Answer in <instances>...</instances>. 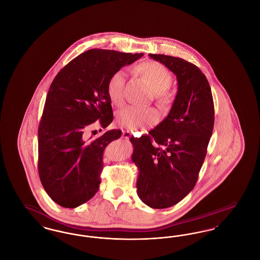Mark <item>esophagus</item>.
Returning <instances> with one entry per match:
<instances>
[{"label":"esophagus","instance_id":"obj_1","mask_svg":"<svg viewBox=\"0 0 260 260\" xmlns=\"http://www.w3.org/2000/svg\"><path fill=\"white\" fill-rule=\"evenodd\" d=\"M131 136H132V133L128 132V131H124L123 134H122V137L124 139H128Z\"/></svg>","mask_w":260,"mask_h":260}]
</instances>
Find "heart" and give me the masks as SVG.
Instances as JSON below:
<instances>
[{"label":"heart","mask_w":260,"mask_h":260,"mask_svg":"<svg viewBox=\"0 0 260 260\" xmlns=\"http://www.w3.org/2000/svg\"><path fill=\"white\" fill-rule=\"evenodd\" d=\"M137 70L147 80L156 92L158 104L161 107L168 106L171 102V96L167 90L173 83V77L170 71L161 63L156 61L143 62L137 66ZM125 80V70L119 69L112 74L108 81L107 92L112 102L116 105H121L124 102ZM159 118V113L156 109L136 106H126L118 112L116 116L118 124L129 129H141L157 124Z\"/></svg>","instance_id":"obj_1"}]
</instances>
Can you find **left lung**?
I'll return each instance as SVG.
<instances>
[{
  "mask_svg": "<svg viewBox=\"0 0 260 260\" xmlns=\"http://www.w3.org/2000/svg\"><path fill=\"white\" fill-rule=\"evenodd\" d=\"M149 56L177 79V93L167 118L149 135L131 137L138 168L137 195L152 209L173 207L196 185L214 124L210 84L198 67L182 58Z\"/></svg>",
  "mask_w": 260,
  "mask_h": 260,
  "instance_id": "obj_1",
  "label": "left lung"
}]
</instances>
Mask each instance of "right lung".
Masks as SVG:
<instances>
[{
    "mask_svg": "<svg viewBox=\"0 0 260 260\" xmlns=\"http://www.w3.org/2000/svg\"><path fill=\"white\" fill-rule=\"evenodd\" d=\"M143 53L94 49L64 66L50 85L38 131L41 182L53 202L74 209L99 190L106 146L120 138V129L92 140L85 133L99 121H113L107 85L112 74L141 58Z\"/></svg>",
    "mask_w": 260,
    "mask_h": 260,
    "instance_id": "obj_1",
    "label": "right lung"
}]
</instances>
